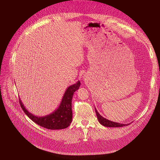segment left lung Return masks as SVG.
I'll return each instance as SVG.
<instances>
[{
	"instance_id": "left-lung-1",
	"label": "left lung",
	"mask_w": 160,
	"mask_h": 160,
	"mask_svg": "<svg viewBox=\"0 0 160 160\" xmlns=\"http://www.w3.org/2000/svg\"><path fill=\"white\" fill-rule=\"evenodd\" d=\"M95 112H96V114L97 117L98 118V122L100 124H101L102 126H105V127H122V126H127L130 124H121V123H118V122H112V121L109 120L105 118H104L103 117L98 113V112L97 111V109L95 108Z\"/></svg>"
}]
</instances>
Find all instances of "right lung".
<instances>
[{"label": "right lung", "mask_w": 160, "mask_h": 160, "mask_svg": "<svg viewBox=\"0 0 160 160\" xmlns=\"http://www.w3.org/2000/svg\"><path fill=\"white\" fill-rule=\"evenodd\" d=\"M80 81H78L75 84L71 85L68 87L65 91L62 101L57 109L46 116L38 117L30 112L25 108L20 98L19 101L20 106L25 114L35 123L42 127L50 130H60L68 128L72 122V109H71V101L74 92L80 87Z\"/></svg>", "instance_id": "add662e5"}]
</instances>
